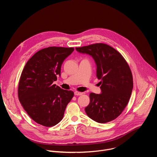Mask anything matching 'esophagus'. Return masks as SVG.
<instances>
[{
  "label": "esophagus",
  "instance_id": "34e87169",
  "mask_svg": "<svg viewBox=\"0 0 157 157\" xmlns=\"http://www.w3.org/2000/svg\"><path fill=\"white\" fill-rule=\"evenodd\" d=\"M83 93L81 92H79V91H75V96H81L82 95Z\"/></svg>",
  "mask_w": 157,
  "mask_h": 157
}]
</instances>
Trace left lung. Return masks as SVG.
Listing matches in <instances>:
<instances>
[{
  "instance_id": "1",
  "label": "left lung",
  "mask_w": 157,
  "mask_h": 157,
  "mask_svg": "<svg viewBox=\"0 0 157 157\" xmlns=\"http://www.w3.org/2000/svg\"><path fill=\"white\" fill-rule=\"evenodd\" d=\"M76 50L93 56L97 66L96 77L101 81L102 93H90L86 113L99 123L116 119L127 106L132 91L133 76L127 62L118 51L105 43L92 44Z\"/></svg>"
}]
</instances>
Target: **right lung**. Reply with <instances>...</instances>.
Here are the masks:
<instances>
[{
    "label": "right lung",
    "mask_w": 157,
    "mask_h": 157,
    "mask_svg": "<svg viewBox=\"0 0 157 157\" xmlns=\"http://www.w3.org/2000/svg\"><path fill=\"white\" fill-rule=\"evenodd\" d=\"M74 48L50 47L41 49L27 62L21 72L18 99L26 113L35 122L50 127L63 118L66 107L74 96L53 84L60 76L63 61Z\"/></svg>",
    "instance_id": "1"
}]
</instances>
